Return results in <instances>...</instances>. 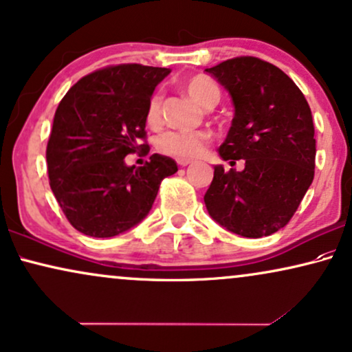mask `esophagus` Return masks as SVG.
<instances>
[{"label": "esophagus", "instance_id": "esophagus-1", "mask_svg": "<svg viewBox=\"0 0 352 352\" xmlns=\"http://www.w3.org/2000/svg\"><path fill=\"white\" fill-rule=\"evenodd\" d=\"M177 162H179L180 167H186V166H190V164H191V161H177Z\"/></svg>", "mask_w": 352, "mask_h": 352}]
</instances>
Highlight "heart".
<instances>
[{"label": "heart", "mask_w": 352, "mask_h": 352, "mask_svg": "<svg viewBox=\"0 0 352 352\" xmlns=\"http://www.w3.org/2000/svg\"><path fill=\"white\" fill-rule=\"evenodd\" d=\"M185 91L191 99L198 102L201 107H208L211 102L219 100V89L216 84L209 81L208 78L195 76L185 82ZM161 105L162 96L161 92L155 91L149 97L148 109H146V122L149 124H157L161 120ZM211 135L208 131H166L157 138V149L161 153L172 155L179 161H190V159L198 157L204 153Z\"/></svg>", "instance_id": "heart-1"}]
</instances>
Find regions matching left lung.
I'll list each match as a JSON object with an SVG mask.
<instances>
[{"label": "left lung", "mask_w": 352, "mask_h": 352, "mask_svg": "<svg viewBox=\"0 0 352 352\" xmlns=\"http://www.w3.org/2000/svg\"><path fill=\"white\" fill-rule=\"evenodd\" d=\"M229 92L234 118L204 195L209 216L230 232L260 239L284 228L312 185L315 130L304 94L284 71L253 56L204 69Z\"/></svg>", "instance_id": "left-lung-1"}]
</instances>
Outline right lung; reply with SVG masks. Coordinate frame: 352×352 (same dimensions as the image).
I'll return each instance as SVG.
<instances>
[{
	"label": "right lung",
	"mask_w": 352,
	"mask_h": 352,
	"mask_svg": "<svg viewBox=\"0 0 352 352\" xmlns=\"http://www.w3.org/2000/svg\"><path fill=\"white\" fill-rule=\"evenodd\" d=\"M168 68L117 65L74 84L58 105L47 164L50 188L74 229L89 237H115L140 224L161 182L179 167L153 154L143 167L124 157L141 148L146 109Z\"/></svg>",
	"instance_id": "right-lung-1"
}]
</instances>
